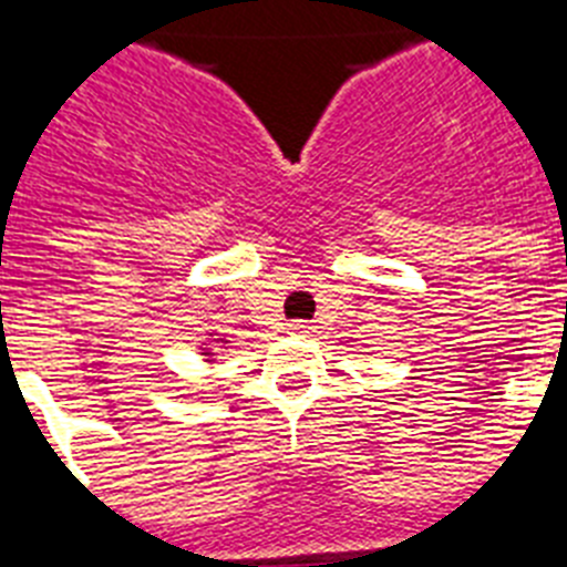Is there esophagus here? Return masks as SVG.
I'll list each match as a JSON object with an SVG mask.
<instances>
[{
    "instance_id": "obj_1",
    "label": "esophagus",
    "mask_w": 567,
    "mask_h": 567,
    "mask_svg": "<svg viewBox=\"0 0 567 567\" xmlns=\"http://www.w3.org/2000/svg\"><path fill=\"white\" fill-rule=\"evenodd\" d=\"M288 331H291L293 337H311L313 334V326H308V322L297 320V322H291V326H288Z\"/></svg>"
}]
</instances>
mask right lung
Segmentation results:
<instances>
[{
  "instance_id": "right-lung-1",
  "label": "right lung",
  "mask_w": 567,
  "mask_h": 567,
  "mask_svg": "<svg viewBox=\"0 0 567 567\" xmlns=\"http://www.w3.org/2000/svg\"><path fill=\"white\" fill-rule=\"evenodd\" d=\"M204 354H207V357H210V351H204Z\"/></svg>"
}]
</instances>
